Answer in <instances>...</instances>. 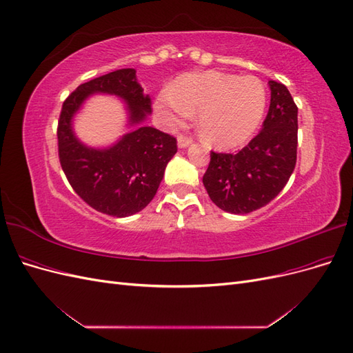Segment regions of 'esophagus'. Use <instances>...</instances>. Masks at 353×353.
Here are the masks:
<instances>
[{"label": "esophagus", "instance_id": "34e87169", "mask_svg": "<svg viewBox=\"0 0 353 353\" xmlns=\"http://www.w3.org/2000/svg\"><path fill=\"white\" fill-rule=\"evenodd\" d=\"M191 143H193V140H191L190 137H187V135H183V134H179L178 135V145L179 147H187V145H190Z\"/></svg>", "mask_w": 353, "mask_h": 353}]
</instances>
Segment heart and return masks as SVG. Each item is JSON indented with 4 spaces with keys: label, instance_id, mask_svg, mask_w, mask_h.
Listing matches in <instances>:
<instances>
[{
    "label": "heart",
    "instance_id": "heart-1",
    "mask_svg": "<svg viewBox=\"0 0 353 353\" xmlns=\"http://www.w3.org/2000/svg\"><path fill=\"white\" fill-rule=\"evenodd\" d=\"M156 109L172 126L199 112V131L208 144L228 150L258 130L266 109V88L254 77L203 70L179 77L156 99Z\"/></svg>",
    "mask_w": 353,
    "mask_h": 353
}]
</instances>
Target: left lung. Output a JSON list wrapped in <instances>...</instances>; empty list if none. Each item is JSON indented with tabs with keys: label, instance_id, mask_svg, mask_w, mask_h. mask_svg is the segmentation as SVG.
<instances>
[{
	"label": "left lung",
	"instance_id": "1",
	"mask_svg": "<svg viewBox=\"0 0 353 353\" xmlns=\"http://www.w3.org/2000/svg\"><path fill=\"white\" fill-rule=\"evenodd\" d=\"M271 104L262 131L239 153L210 152L203 175L210 200L230 213H250L279 196L297 159V105L281 82L270 81Z\"/></svg>",
	"mask_w": 353,
	"mask_h": 353
}]
</instances>
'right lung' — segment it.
<instances>
[{"label": "right lung", "mask_w": 353, "mask_h": 353, "mask_svg": "<svg viewBox=\"0 0 353 353\" xmlns=\"http://www.w3.org/2000/svg\"><path fill=\"white\" fill-rule=\"evenodd\" d=\"M92 92H109L128 103L131 122L152 112V101L137 82L134 69H119L81 83L63 103L57 125L59 160L72 188L88 206L110 216H130L153 200L165 168L176 153V138L152 126L126 134L108 150L82 145L70 121Z\"/></svg>", "instance_id": "obj_1"}]
</instances>
